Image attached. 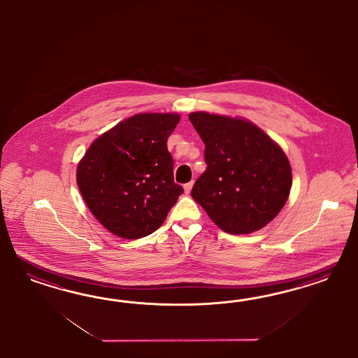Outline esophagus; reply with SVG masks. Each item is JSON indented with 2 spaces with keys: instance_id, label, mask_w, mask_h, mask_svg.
<instances>
[{
  "instance_id": "34e87169",
  "label": "esophagus",
  "mask_w": 358,
  "mask_h": 358,
  "mask_svg": "<svg viewBox=\"0 0 358 358\" xmlns=\"http://www.w3.org/2000/svg\"><path fill=\"white\" fill-rule=\"evenodd\" d=\"M192 187H193V181H190V182H187V184L184 185V190L186 194H189L190 193V190H192Z\"/></svg>"
}]
</instances>
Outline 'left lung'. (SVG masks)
I'll return each instance as SVG.
<instances>
[{
	"label": "left lung",
	"instance_id": "obj_1",
	"mask_svg": "<svg viewBox=\"0 0 358 358\" xmlns=\"http://www.w3.org/2000/svg\"><path fill=\"white\" fill-rule=\"evenodd\" d=\"M205 143L206 171L192 196L228 234L265 227L285 206L292 166L281 147L250 120L196 111L189 115Z\"/></svg>",
	"mask_w": 358,
	"mask_h": 358
}]
</instances>
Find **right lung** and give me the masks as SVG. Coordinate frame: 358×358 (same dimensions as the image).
Masks as SVG:
<instances>
[{
	"label": "right lung",
	"instance_id": "right-lung-1",
	"mask_svg": "<svg viewBox=\"0 0 358 358\" xmlns=\"http://www.w3.org/2000/svg\"><path fill=\"white\" fill-rule=\"evenodd\" d=\"M178 114L144 113L92 143L77 165V185L98 222L123 238L151 235L184 193L173 180L166 141Z\"/></svg>",
	"mask_w": 358,
	"mask_h": 358
}]
</instances>
